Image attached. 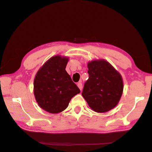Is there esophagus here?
Here are the masks:
<instances>
[{
	"label": "esophagus",
	"mask_w": 152,
	"mask_h": 152,
	"mask_svg": "<svg viewBox=\"0 0 152 152\" xmlns=\"http://www.w3.org/2000/svg\"><path fill=\"white\" fill-rule=\"evenodd\" d=\"M77 86L80 89V90L81 91L82 89V82L81 81L78 82V83H77Z\"/></svg>",
	"instance_id": "1"
}]
</instances>
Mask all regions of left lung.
I'll list each match as a JSON object with an SVG mask.
<instances>
[{
    "instance_id": "left-lung-1",
    "label": "left lung",
    "mask_w": 152,
    "mask_h": 152,
    "mask_svg": "<svg viewBox=\"0 0 152 152\" xmlns=\"http://www.w3.org/2000/svg\"><path fill=\"white\" fill-rule=\"evenodd\" d=\"M89 79L82 95L89 107L98 113H105L118 104L123 93L121 75L105 59L91 61L87 64Z\"/></svg>"
}]
</instances>
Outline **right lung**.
I'll return each instance as SVG.
<instances>
[{"label": "right lung", "mask_w": 152, "mask_h": 152, "mask_svg": "<svg viewBox=\"0 0 152 152\" xmlns=\"http://www.w3.org/2000/svg\"><path fill=\"white\" fill-rule=\"evenodd\" d=\"M68 58L56 55L49 59L37 72L34 93L40 108L50 113L65 110L80 91L65 70Z\"/></svg>", "instance_id": "right-lung-1"}]
</instances>
